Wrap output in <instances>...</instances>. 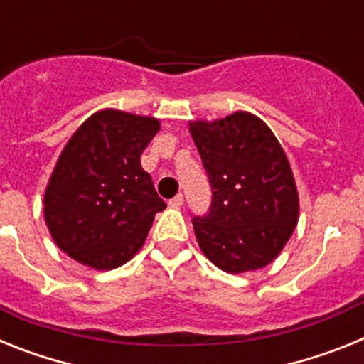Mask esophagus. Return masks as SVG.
<instances>
[{
	"label": "esophagus",
	"instance_id": "34e87169",
	"mask_svg": "<svg viewBox=\"0 0 364 364\" xmlns=\"http://www.w3.org/2000/svg\"><path fill=\"white\" fill-rule=\"evenodd\" d=\"M169 205H173V208H182V205H184V197H182V195H176L175 198L169 200Z\"/></svg>",
	"mask_w": 364,
	"mask_h": 364
}]
</instances>
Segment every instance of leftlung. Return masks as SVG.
I'll return each instance as SVG.
<instances>
[{"mask_svg": "<svg viewBox=\"0 0 364 364\" xmlns=\"http://www.w3.org/2000/svg\"><path fill=\"white\" fill-rule=\"evenodd\" d=\"M208 171L210 213L193 218L202 253L226 273L253 272L277 259L299 220V193L284 149L246 111L189 122Z\"/></svg>", "mask_w": 364, "mask_h": 364, "instance_id": "1", "label": "left lung"}]
</instances>
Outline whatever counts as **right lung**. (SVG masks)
Instances as JSON below:
<instances>
[{"label": "right lung", "mask_w": 364, "mask_h": 364, "mask_svg": "<svg viewBox=\"0 0 364 364\" xmlns=\"http://www.w3.org/2000/svg\"><path fill=\"white\" fill-rule=\"evenodd\" d=\"M160 120L118 109L95 112L69 138L43 195L56 246L95 269H112L144 246L154 215L166 210L140 156Z\"/></svg>", "instance_id": "add662e5"}]
</instances>
